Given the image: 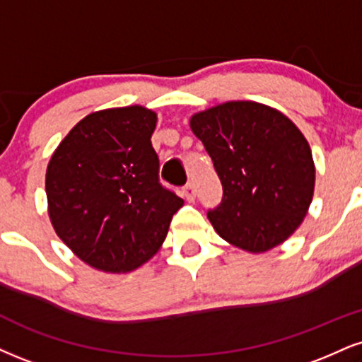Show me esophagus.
<instances>
[{"label":"esophagus","mask_w":362,"mask_h":362,"mask_svg":"<svg viewBox=\"0 0 362 362\" xmlns=\"http://www.w3.org/2000/svg\"><path fill=\"white\" fill-rule=\"evenodd\" d=\"M182 194H184V197L189 200V202H194V200H195V187H194V184H187L184 189H182Z\"/></svg>","instance_id":"obj_1"}]
</instances>
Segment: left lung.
<instances>
[{
	"mask_svg": "<svg viewBox=\"0 0 362 362\" xmlns=\"http://www.w3.org/2000/svg\"><path fill=\"white\" fill-rule=\"evenodd\" d=\"M190 128L223 184V200L207 212L216 233L250 252L288 239L315 187L310 146L297 126L264 104L229 101L194 115Z\"/></svg>",
	"mask_w": 362,
	"mask_h": 362,
	"instance_id": "8db88e82",
	"label": "left lung"
}]
</instances>
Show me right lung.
<instances>
[{"label":"right lung","mask_w":362,"mask_h":362,"mask_svg":"<svg viewBox=\"0 0 362 362\" xmlns=\"http://www.w3.org/2000/svg\"><path fill=\"white\" fill-rule=\"evenodd\" d=\"M156 115L143 106L87 115L52 155L45 175L57 236L84 263L133 272L160 250L184 200L160 184Z\"/></svg>","instance_id":"1"}]
</instances>
